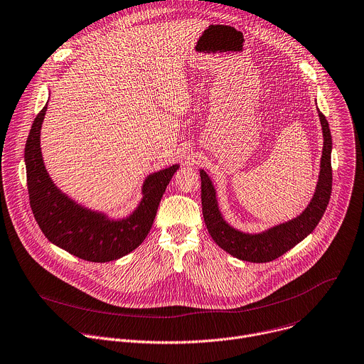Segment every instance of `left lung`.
<instances>
[{
  "mask_svg": "<svg viewBox=\"0 0 364 364\" xmlns=\"http://www.w3.org/2000/svg\"><path fill=\"white\" fill-rule=\"evenodd\" d=\"M318 111L323 130V153L320 173L313 198L294 218L273 225L260 232L241 231L223 217L217 191L208 174L201 168V205L207 230L215 245L235 259L250 263H267L283 256L304 240L321 220L331 194V133L326 117Z\"/></svg>",
  "mask_w": 364,
  "mask_h": 364,
  "instance_id": "obj_1",
  "label": "left lung"
}]
</instances>
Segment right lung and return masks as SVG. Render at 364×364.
<instances>
[{
  "label": "right lung",
  "mask_w": 364,
  "mask_h": 364,
  "mask_svg": "<svg viewBox=\"0 0 364 364\" xmlns=\"http://www.w3.org/2000/svg\"><path fill=\"white\" fill-rule=\"evenodd\" d=\"M46 111L47 104L34 119L24 154L30 204L41 231L53 245L87 262L107 263L124 257L147 237L161 197L180 166L149 174L134 211L123 218H111L78 204L51 180L40 146Z\"/></svg>",
  "instance_id": "right-lung-1"
}]
</instances>
